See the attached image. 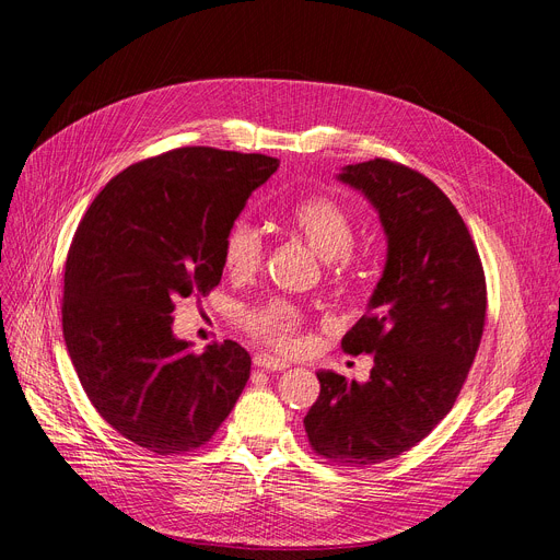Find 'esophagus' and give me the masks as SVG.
Returning <instances> with one entry per match:
<instances>
[{
    "mask_svg": "<svg viewBox=\"0 0 560 560\" xmlns=\"http://www.w3.org/2000/svg\"><path fill=\"white\" fill-rule=\"evenodd\" d=\"M254 365L258 370H265V372H281L288 368V363L283 359H277V357H270V354H258L254 359Z\"/></svg>",
    "mask_w": 560,
    "mask_h": 560,
    "instance_id": "esophagus-1",
    "label": "esophagus"
}]
</instances>
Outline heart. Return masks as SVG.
Listing matches in <instances>:
<instances>
[{"label":"heart","mask_w":560,"mask_h":560,"mask_svg":"<svg viewBox=\"0 0 560 560\" xmlns=\"http://www.w3.org/2000/svg\"><path fill=\"white\" fill-rule=\"evenodd\" d=\"M288 224L295 229L306 245L325 260H331V277L351 281L359 277L363 258L351 249L354 243V218L331 195H308L290 206ZM262 260L260 231L247 220H235L222 245L224 270L235 279L252 277ZM304 315L285 300H268L245 313V329L268 345L292 351L300 347Z\"/></svg>","instance_id":"1"}]
</instances>
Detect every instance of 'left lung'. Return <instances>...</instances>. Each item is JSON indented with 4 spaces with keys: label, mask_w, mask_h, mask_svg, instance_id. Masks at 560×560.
<instances>
[{
    "label": "left lung",
    "mask_w": 560,
    "mask_h": 560,
    "mask_svg": "<svg viewBox=\"0 0 560 560\" xmlns=\"http://www.w3.org/2000/svg\"><path fill=\"white\" fill-rule=\"evenodd\" d=\"M338 179L372 201L388 238L368 313L342 338L374 368L365 384L317 372L304 427L317 456L370 467L416 447L452 410L481 345L486 275L456 206L418 170L374 159Z\"/></svg>",
    "instance_id": "left-lung-1"
}]
</instances>
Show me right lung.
<instances>
[{
    "label": "right lung",
    "mask_w": 560,
    "mask_h": 560,
    "mask_svg": "<svg viewBox=\"0 0 560 560\" xmlns=\"http://www.w3.org/2000/svg\"><path fill=\"white\" fill-rule=\"evenodd\" d=\"M277 167L262 154L179 147L113 176L77 226L66 347L97 413L138 447L174 456L206 445L247 384L245 347L195 354L170 313L220 283L224 235Z\"/></svg>",
    "instance_id": "right-lung-1"
}]
</instances>
